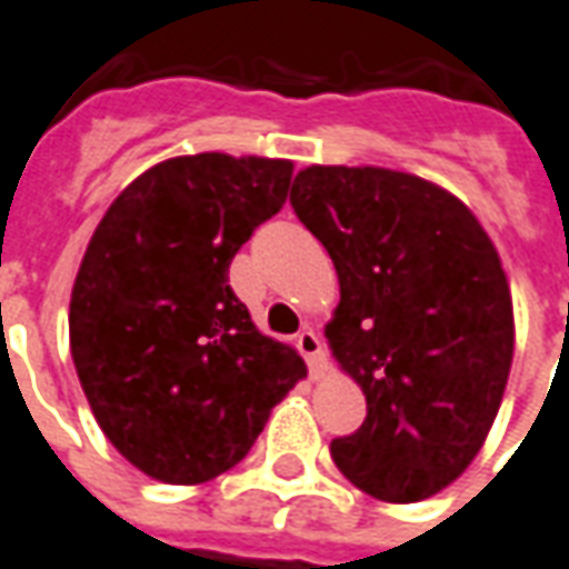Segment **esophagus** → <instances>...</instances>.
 <instances>
[{"label": "esophagus", "instance_id": "34e87169", "mask_svg": "<svg viewBox=\"0 0 569 569\" xmlns=\"http://www.w3.org/2000/svg\"><path fill=\"white\" fill-rule=\"evenodd\" d=\"M297 349H300L306 361H309L312 377L321 380V377L328 373V356H325V342H321V337H318L312 328L300 330V333H297Z\"/></svg>", "mask_w": 569, "mask_h": 569}]
</instances>
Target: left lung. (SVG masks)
Here are the masks:
<instances>
[{
    "label": "left lung",
    "mask_w": 569,
    "mask_h": 569,
    "mask_svg": "<svg viewBox=\"0 0 569 569\" xmlns=\"http://www.w3.org/2000/svg\"><path fill=\"white\" fill-rule=\"evenodd\" d=\"M291 204L333 260L340 303L325 337L368 398L330 457L373 499H429L478 457L509 382L515 316L497 248L453 192L373 164H309Z\"/></svg>",
    "instance_id": "left-lung-1"
}]
</instances>
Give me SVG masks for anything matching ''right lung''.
<instances>
[{"label":"right lung","instance_id":"1","mask_svg":"<svg viewBox=\"0 0 569 569\" xmlns=\"http://www.w3.org/2000/svg\"><path fill=\"white\" fill-rule=\"evenodd\" d=\"M293 162L199 152L152 164L112 201L70 297V352L112 447L164 485L232 469L306 377L257 330L229 263L281 211Z\"/></svg>","mask_w":569,"mask_h":569}]
</instances>
